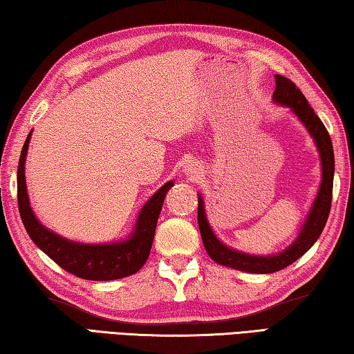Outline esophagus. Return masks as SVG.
<instances>
[{
    "label": "esophagus",
    "mask_w": 354,
    "mask_h": 354,
    "mask_svg": "<svg viewBox=\"0 0 354 354\" xmlns=\"http://www.w3.org/2000/svg\"><path fill=\"white\" fill-rule=\"evenodd\" d=\"M198 171H200V165L195 164V162H189V164H185V167H184V173L187 176H196V175H198Z\"/></svg>",
    "instance_id": "obj_1"
}]
</instances>
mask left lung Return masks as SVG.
Returning <instances> with one entry per match:
<instances>
[{"label":"left lung","mask_w":354,"mask_h":354,"mask_svg":"<svg viewBox=\"0 0 354 354\" xmlns=\"http://www.w3.org/2000/svg\"><path fill=\"white\" fill-rule=\"evenodd\" d=\"M273 101L279 106L289 107L290 112L295 115L309 136L313 137L317 151L320 156L322 165V181L319 192H317L313 206L304 218L301 227L295 241H293L286 250L277 254H248L243 251L227 247L220 239L215 236L214 230L209 225L205 200L198 194V226L201 232L203 243L211 259L220 266L231 267L234 270L248 272V273H273L279 272L287 266L299 259L306 251L313 247L320 237L323 227L326 225L329 209H331L333 200V181H334V151L329 134L322 123V120L315 115L313 107L309 106L308 100L304 98L301 91L287 77L277 75L274 76Z\"/></svg>","instance_id":"8db88e82"}]
</instances>
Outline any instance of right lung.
<instances>
[{
    "instance_id": "add662e5",
    "label": "right lung",
    "mask_w": 354,
    "mask_h": 354,
    "mask_svg": "<svg viewBox=\"0 0 354 354\" xmlns=\"http://www.w3.org/2000/svg\"><path fill=\"white\" fill-rule=\"evenodd\" d=\"M32 131L28 134L21 149L19 170H17V194L23 225L32 242L50 256L59 267L77 278L91 281H112L127 278L140 270L151 251L156 223H158L164 198L175 183L169 181L158 189L142 206L136 225L122 241L107 243H82L62 237L50 227L41 225L29 203L25 164Z\"/></svg>"
}]
</instances>
